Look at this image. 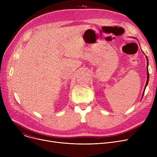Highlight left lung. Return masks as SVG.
I'll use <instances>...</instances> for the list:
<instances>
[{"label":"left lung","mask_w":157,"mask_h":157,"mask_svg":"<svg viewBox=\"0 0 157 157\" xmlns=\"http://www.w3.org/2000/svg\"><path fill=\"white\" fill-rule=\"evenodd\" d=\"M132 38H134V37H132ZM143 53H144L143 52ZM146 59H147V81H146V85H145V87H144V91H143V95H142V98H143L144 94L146 87L147 86V85L148 84V81H149V78H150V76H149V72H148V60H147V57L146 56Z\"/></svg>","instance_id":"left-lung-1"}]
</instances>
